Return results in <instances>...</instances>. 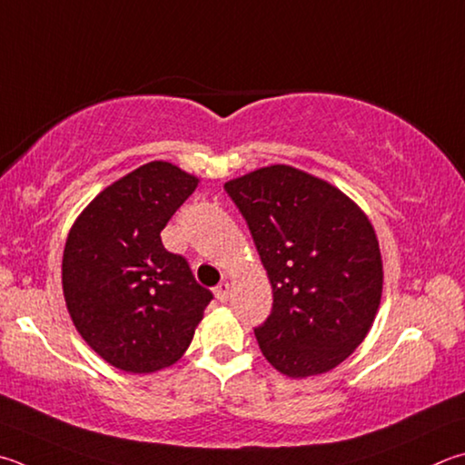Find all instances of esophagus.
<instances>
[{
	"label": "esophagus",
	"instance_id": "esophagus-1",
	"mask_svg": "<svg viewBox=\"0 0 465 465\" xmlns=\"http://www.w3.org/2000/svg\"><path fill=\"white\" fill-rule=\"evenodd\" d=\"M213 292H215V299H217L219 302H225L227 299H230V284H227V282L217 284Z\"/></svg>",
	"mask_w": 465,
	"mask_h": 465
}]
</instances>
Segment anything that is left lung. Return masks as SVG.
I'll use <instances>...</instances> for the list:
<instances>
[{
  "instance_id": "left-lung-1",
  "label": "left lung",
  "mask_w": 465,
  "mask_h": 465,
  "mask_svg": "<svg viewBox=\"0 0 465 465\" xmlns=\"http://www.w3.org/2000/svg\"><path fill=\"white\" fill-rule=\"evenodd\" d=\"M223 189L272 284V311L254 327L264 358L291 378L341 364L372 327L382 294L372 223L340 189L286 164Z\"/></svg>"
}]
</instances>
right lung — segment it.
<instances>
[{"label":"right lung","mask_w":465,"mask_h":465,"mask_svg":"<svg viewBox=\"0 0 465 465\" xmlns=\"http://www.w3.org/2000/svg\"><path fill=\"white\" fill-rule=\"evenodd\" d=\"M171 163H148L101 191L66 238L63 291L74 327L109 364L148 374L189 348L213 292L160 232L197 187Z\"/></svg>","instance_id":"obj_1"}]
</instances>
